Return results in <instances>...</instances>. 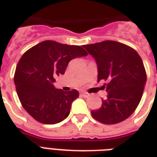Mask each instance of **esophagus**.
Wrapping results in <instances>:
<instances>
[{"instance_id":"1","label":"esophagus","mask_w":157,"mask_h":157,"mask_svg":"<svg viewBox=\"0 0 157 157\" xmlns=\"http://www.w3.org/2000/svg\"><path fill=\"white\" fill-rule=\"evenodd\" d=\"M81 94V96H83L84 98H88L89 96H90V94H87V93H86V92H82Z\"/></svg>"}]
</instances>
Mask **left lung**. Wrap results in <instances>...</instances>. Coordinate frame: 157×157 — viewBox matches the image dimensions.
<instances>
[{
	"instance_id": "1",
	"label": "left lung",
	"mask_w": 157,
	"mask_h": 157,
	"mask_svg": "<svg viewBox=\"0 0 157 157\" xmlns=\"http://www.w3.org/2000/svg\"><path fill=\"white\" fill-rule=\"evenodd\" d=\"M95 59L98 81L107 80L106 99L92 117L106 124L127 119L136 109L144 94L147 75L139 54L122 43L105 40L83 46Z\"/></svg>"
}]
</instances>
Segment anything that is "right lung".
Returning <instances> with one entry per match:
<instances>
[{
	"label": "right lung",
	"mask_w": 157,
	"mask_h": 157,
	"mask_svg": "<svg viewBox=\"0 0 157 157\" xmlns=\"http://www.w3.org/2000/svg\"><path fill=\"white\" fill-rule=\"evenodd\" d=\"M88 55L79 45L45 40L23 54L14 73V84L21 104L37 121L54 124L68 117L78 91L56 89L54 77L65 72L71 59Z\"/></svg>",
	"instance_id": "add662e5"
}]
</instances>
